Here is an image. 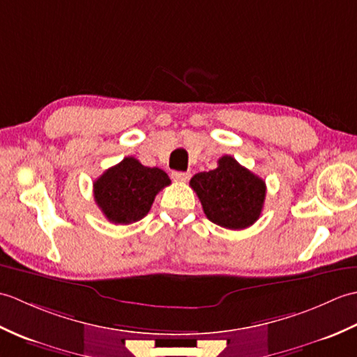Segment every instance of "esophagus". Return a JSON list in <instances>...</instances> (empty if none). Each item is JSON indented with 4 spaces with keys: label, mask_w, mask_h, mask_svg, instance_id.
<instances>
[{
    "label": "esophagus",
    "mask_w": 357,
    "mask_h": 357,
    "mask_svg": "<svg viewBox=\"0 0 357 357\" xmlns=\"http://www.w3.org/2000/svg\"><path fill=\"white\" fill-rule=\"evenodd\" d=\"M173 181H178V183H187L190 179V173L188 172H173L172 173Z\"/></svg>",
    "instance_id": "1"
}]
</instances>
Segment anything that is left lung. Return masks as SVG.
<instances>
[{"label":"left lung","instance_id":"1","mask_svg":"<svg viewBox=\"0 0 357 357\" xmlns=\"http://www.w3.org/2000/svg\"><path fill=\"white\" fill-rule=\"evenodd\" d=\"M190 185L210 221L230 230L247 229L259 219L267 190L259 176L229 155L215 170L196 173Z\"/></svg>","mask_w":357,"mask_h":357}]
</instances>
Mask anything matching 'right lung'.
I'll use <instances>...</instances> for the list:
<instances>
[{"instance_id":"obj_1","label":"right lung","mask_w":357,"mask_h":357,"mask_svg":"<svg viewBox=\"0 0 357 357\" xmlns=\"http://www.w3.org/2000/svg\"><path fill=\"white\" fill-rule=\"evenodd\" d=\"M170 184L158 167H146L133 156L105 170L93 183V196L102 215L113 224H132L146 216L155 196Z\"/></svg>"}]
</instances>
